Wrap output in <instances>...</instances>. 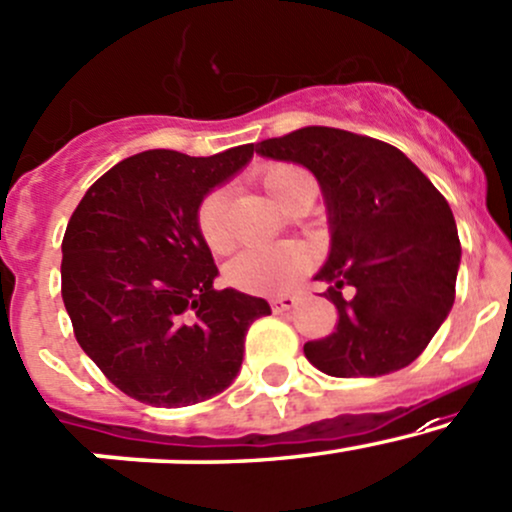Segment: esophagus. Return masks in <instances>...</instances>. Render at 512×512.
Returning <instances> with one entry per match:
<instances>
[{"mask_svg":"<svg viewBox=\"0 0 512 512\" xmlns=\"http://www.w3.org/2000/svg\"><path fill=\"white\" fill-rule=\"evenodd\" d=\"M269 303H272L274 313H284V311H291V308L299 303V299H296L294 294H279V296H272Z\"/></svg>","mask_w":512,"mask_h":512,"instance_id":"34e87169","label":"esophagus"}]
</instances>
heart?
<instances>
[{
  "mask_svg": "<svg viewBox=\"0 0 512 512\" xmlns=\"http://www.w3.org/2000/svg\"><path fill=\"white\" fill-rule=\"evenodd\" d=\"M303 177L308 174L294 165H269L262 172V184L282 204L286 192ZM196 226H199L201 240L213 252L228 250L233 235L228 226V194L223 189H213L201 199L199 211H196ZM308 265H311V255L301 245L282 243L252 247V250L240 252L230 262L226 279L235 289L247 291V294H277V291L289 289L306 272Z\"/></svg>",
  "mask_w": 512,
  "mask_h": 512,
  "instance_id": "heart-1",
  "label": "heart"
}]
</instances>
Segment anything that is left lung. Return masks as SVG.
Wrapping results in <instances>:
<instances>
[{
	"mask_svg": "<svg viewBox=\"0 0 512 512\" xmlns=\"http://www.w3.org/2000/svg\"><path fill=\"white\" fill-rule=\"evenodd\" d=\"M257 155L313 172L328 211L330 252L316 279L330 284L340 320L303 355L340 379L408 367L454 303L462 247L445 196L398 148L340 128L262 140Z\"/></svg>",
	"mask_w": 512,
	"mask_h": 512,
	"instance_id": "left-lung-1",
	"label": "left lung"
}]
</instances>
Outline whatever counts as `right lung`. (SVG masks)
Returning a JSON list of instances; mask_svg holds the SVG:
<instances>
[{"instance_id":"1","label":"right lung","mask_w":512,"mask_h":512,"mask_svg":"<svg viewBox=\"0 0 512 512\" xmlns=\"http://www.w3.org/2000/svg\"><path fill=\"white\" fill-rule=\"evenodd\" d=\"M255 145L211 157L145 150L82 196L63 238V301L75 338L106 379L148 406H192L233 384L265 299L213 289L201 199L252 160Z\"/></svg>"}]
</instances>
